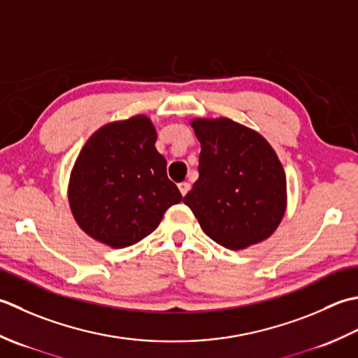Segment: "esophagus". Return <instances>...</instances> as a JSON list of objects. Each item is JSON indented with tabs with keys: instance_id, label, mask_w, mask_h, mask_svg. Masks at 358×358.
<instances>
[{
	"instance_id": "esophagus-1",
	"label": "esophagus",
	"mask_w": 358,
	"mask_h": 358,
	"mask_svg": "<svg viewBox=\"0 0 358 358\" xmlns=\"http://www.w3.org/2000/svg\"><path fill=\"white\" fill-rule=\"evenodd\" d=\"M178 187H179V192H180L182 196H185V194L188 193V189H189V184H188V182H180V184H179Z\"/></svg>"
}]
</instances>
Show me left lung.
Listing matches in <instances>:
<instances>
[{
	"instance_id": "obj_1",
	"label": "left lung",
	"mask_w": 358,
	"mask_h": 358,
	"mask_svg": "<svg viewBox=\"0 0 358 358\" xmlns=\"http://www.w3.org/2000/svg\"><path fill=\"white\" fill-rule=\"evenodd\" d=\"M189 125L201 143L199 178L184 203L203 233L230 250L267 239L287 208L286 173L272 145L227 117Z\"/></svg>"
}]
</instances>
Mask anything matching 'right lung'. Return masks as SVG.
I'll return each instance as SVG.
<instances>
[{"label": "right lung", "mask_w": 358, "mask_h": 358, "mask_svg": "<svg viewBox=\"0 0 358 358\" xmlns=\"http://www.w3.org/2000/svg\"><path fill=\"white\" fill-rule=\"evenodd\" d=\"M156 141V128L143 114L109 122L87 138L68 185L72 216L87 236L113 249L133 245L182 201Z\"/></svg>", "instance_id": "obj_1"}]
</instances>
